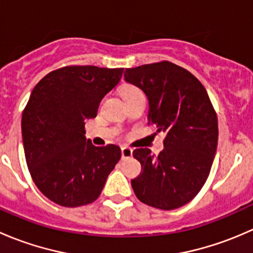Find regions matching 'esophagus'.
Segmentation results:
<instances>
[{"label":"esophagus","instance_id":"esophagus-1","mask_svg":"<svg viewBox=\"0 0 253 253\" xmlns=\"http://www.w3.org/2000/svg\"><path fill=\"white\" fill-rule=\"evenodd\" d=\"M132 153L133 150L128 147H122L121 148V154H122V159H128V158L132 157Z\"/></svg>","mask_w":253,"mask_h":253}]
</instances>
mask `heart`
<instances>
[{
    "mask_svg": "<svg viewBox=\"0 0 253 253\" xmlns=\"http://www.w3.org/2000/svg\"><path fill=\"white\" fill-rule=\"evenodd\" d=\"M137 95H143L141 89H138L137 86L127 85L122 89V96H124L125 100L129 98H133V96H137Z\"/></svg>",
    "mask_w": 253,
    "mask_h": 253,
    "instance_id": "obj_1",
    "label": "heart"
}]
</instances>
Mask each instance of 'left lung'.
<instances>
[{
	"instance_id": "8db88e82",
	"label": "left lung",
	"mask_w": 253,
	"mask_h": 253,
	"mask_svg": "<svg viewBox=\"0 0 253 253\" xmlns=\"http://www.w3.org/2000/svg\"><path fill=\"white\" fill-rule=\"evenodd\" d=\"M125 81L144 91L148 124L164 132V149L133 150L143 171L132 180L137 198L171 211L196 197L211 172L218 144V119L208 93L185 68L168 61L127 68Z\"/></svg>"
}]
</instances>
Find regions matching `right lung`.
<instances>
[{
    "label": "right lung",
    "mask_w": 253,
    "mask_h": 253,
    "mask_svg": "<svg viewBox=\"0 0 253 253\" xmlns=\"http://www.w3.org/2000/svg\"><path fill=\"white\" fill-rule=\"evenodd\" d=\"M122 73L124 68L68 66L50 72L33 89L22 116L25 160L37 187L56 205L73 208L94 202L119 163L120 147H95L84 126Z\"/></svg>",
    "instance_id": "right-lung-1"
}]
</instances>
